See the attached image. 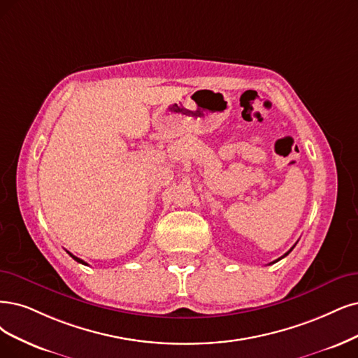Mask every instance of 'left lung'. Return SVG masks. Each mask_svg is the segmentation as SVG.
I'll use <instances>...</instances> for the list:
<instances>
[{
  "mask_svg": "<svg viewBox=\"0 0 358 358\" xmlns=\"http://www.w3.org/2000/svg\"><path fill=\"white\" fill-rule=\"evenodd\" d=\"M294 248H295V245H294V246H292V248H290V250H292V249H294ZM290 250H287V252H286V254H285V255H283V257H280V258H279V259H275V261H273V262H271V264H274V262H277V261H280V259H282V258H285V257H286V255H289V252H290Z\"/></svg>",
  "mask_w": 358,
  "mask_h": 358,
  "instance_id": "1",
  "label": "left lung"
}]
</instances>
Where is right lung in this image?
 <instances>
[{"instance_id":"right-lung-1","label":"right lung","mask_w":358,"mask_h":358,"mask_svg":"<svg viewBox=\"0 0 358 358\" xmlns=\"http://www.w3.org/2000/svg\"><path fill=\"white\" fill-rule=\"evenodd\" d=\"M68 254H69V255H71V257H72V258H73V259H75V261H78V262H81V264H84V266H88V264H87V262H85V261H83V259H79V258H78V257H75V255H72V254H71V252H68Z\"/></svg>"}]
</instances>
